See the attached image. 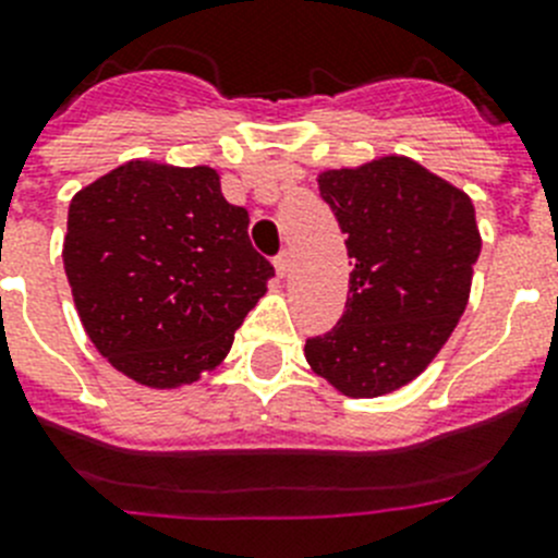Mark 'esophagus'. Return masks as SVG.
Returning <instances> with one entry per match:
<instances>
[{
  "mask_svg": "<svg viewBox=\"0 0 558 558\" xmlns=\"http://www.w3.org/2000/svg\"><path fill=\"white\" fill-rule=\"evenodd\" d=\"M274 265H276V274L288 276L290 274V265H293V256H290V251H282V254H276Z\"/></svg>",
  "mask_w": 558,
  "mask_h": 558,
  "instance_id": "obj_1",
  "label": "esophagus"
}]
</instances>
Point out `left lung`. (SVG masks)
I'll return each instance as SVG.
<instances>
[{
  "instance_id": "obj_1",
  "label": "left lung",
  "mask_w": 558,
  "mask_h": 558,
  "mask_svg": "<svg viewBox=\"0 0 558 558\" xmlns=\"http://www.w3.org/2000/svg\"><path fill=\"white\" fill-rule=\"evenodd\" d=\"M318 190L354 268L340 322L307 338L304 354L347 397H383L425 372L466 310L475 206L402 156L322 172Z\"/></svg>"
}]
</instances>
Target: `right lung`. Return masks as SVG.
Returning a JSON list of instances; mask_svg holds the SVG:
<instances>
[{
  "label": "right lung",
  "mask_w": 558,
  "mask_h": 558,
  "mask_svg": "<svg viewBox=\"0 0 558 558\" xmlns=\"http://www.w3.org/2000/svg\"><path fill=\"white\" fill-rule=\"evenodd\" d=\"M63 268L97 352L150 388L218 366L274 276L218 172L153 161H128L77 192Z\"/></svg>",
  "instance_id": "right-lung-1"
}]
</instances>
